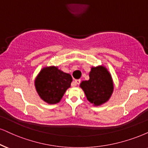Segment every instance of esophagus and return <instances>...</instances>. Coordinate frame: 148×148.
Returning a JSON list of instances; mask_svg holds the SVG:
<instances>
[{
	"mask_svg": "<svg viewBox=\"0 0 148 148\" xmlns=\"http://www.w3.org/2000/svg\"><path fill=\"white\" fill-rule=\"evenodd\" d=\"M74 83H75V85H78V84L80 83V79H77V80H75L74 82Z\"/></svg>",
	"mask_w": 148,
	"mask_h": 148,
	"instance_id": "34e87169",
	"label": "esophagus"
}]
</instances>
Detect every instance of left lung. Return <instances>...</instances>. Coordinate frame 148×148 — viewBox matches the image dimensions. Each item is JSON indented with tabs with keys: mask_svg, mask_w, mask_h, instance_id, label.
<instances>
[{
	"mask_svg": "<svg viewBox=\"0 0 148 148\" xmlns=\"http://www.w3.org/2000/svg\"><path fill=\"white\" fill-rule=\"evenodd\" d=\"M80 87L87 100L95 106L107 102L113 91L111 76L104 66L91 68L89 80L82 82Z\"/></svg>",
	"mask_w": 148,
	"mask_h": 148,
	"instance_id": "8db88e82",
	"label": "left lung"
}]
</instances>
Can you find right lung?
I'll list each match as a JSON object with an SVG mask.
<instances>
[{"instance_id":"1","label":"right lung","mask_w":148,"mask_h":148,"mask_svg":"<svg viewBox=\"0 0 148 148\" xmlns=\"http://www.w3.org/2000/svg\"><path fill=\"white\" fill-rule=\"evenodd\" d=\"M72 78L70 74L51 66L43 68L35 80L37 92L48 104L60 102L67 89L70 87Z\"/></svg>"}]
</instances>
